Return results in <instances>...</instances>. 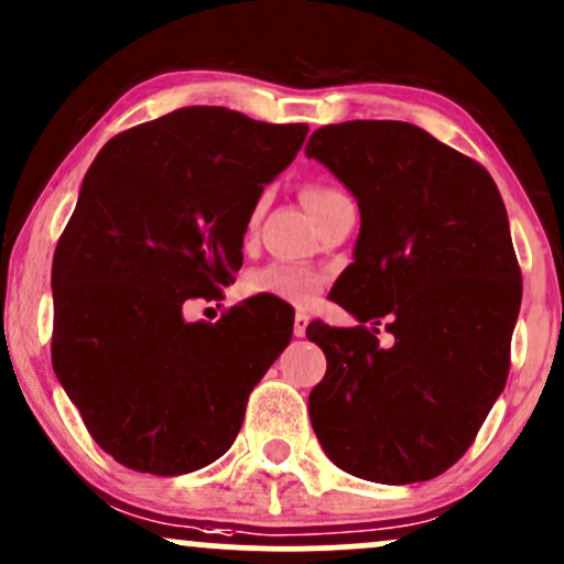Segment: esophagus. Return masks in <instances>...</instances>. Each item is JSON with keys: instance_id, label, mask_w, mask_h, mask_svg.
Masks as SVG:
<instances>
[{"instance_id": "obj_1", "label": "esophagus", "mask_w": 564, "mask_h": 564, "mask_svg": "<svg viewBox=\"0 0 564 564\" xmlns=\"http://www.w3.org/2000/svg\"><path fill=\"white\" fill-rule=\"evenodd\" d=\"M307 323H310L307 313H296L294 315V336H304V332H307Z\"/></svg>"}]
</instances>
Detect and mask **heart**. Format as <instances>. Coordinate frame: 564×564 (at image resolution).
Here are the masks:
<instances>
[{
  "mask_svg": "<svg viewBox=\"0 0 564 564\" xmlns=\"http://www.w3.org/2000/svg\"><path fill=\"white\" fill-rule=\"evenodd\" d=\"M339 196H345V193L332 185H307L302 193L304 204H307V209L313 212V217L318 215L328 200ZM260 212H262V200H257V206L249 215V223H246V230L254 228ZM326 283H328V275L318 268L273 262V264H264V268L251 270V273L246 275L243 289L254 296H275V300H283L291 304H307L321 294Z\"/></svg>",
  "mask_w": 564,
  "mask_h": 564,
  "instance_id": "obj_1",
  "label": "heart"
}]
</instances>
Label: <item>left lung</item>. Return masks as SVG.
I'll use <instances>...</instances> for the list:
<instances>
[{
    "mask_svg": "<svg viewBox=\"0 0 564 564\" xmlns=\"http://www.w3.org/2000/svg\"><path fill=\"white\" fill-rule=\"evenodd\" d=\"M304 153L360 206L355 262L328 294L360 323L307 326L326 355L310 422L349 475L432 480L469 451L509 377L522 275L501 193L482 164L405 121L321 127Z\"/></svg>",
    "mask_w": 564,
    "mask_h": 564,
    "instance_id": "obj_1",
    "label": "left lung"
}]
</instances>
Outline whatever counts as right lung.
<instances>
[{
	"label": "right lung",
	"mask_w": 564,
	"mask_h": 564,
	"mask_svg": "<svg viewBox=\"0 0 564 564\" xmlns=\"http://www.w3.org/2000/svg\"><path fill=\"white\" fill-rule=\"evenodd\" d=\"M307 132L191 106L116 134L84 174L53 260V368L121 467L174 477L223 456L291 341L286 307L183 310L236 281L251 209Z\"/></svg>",
	"instance_id": "1"
}]
</instances>
